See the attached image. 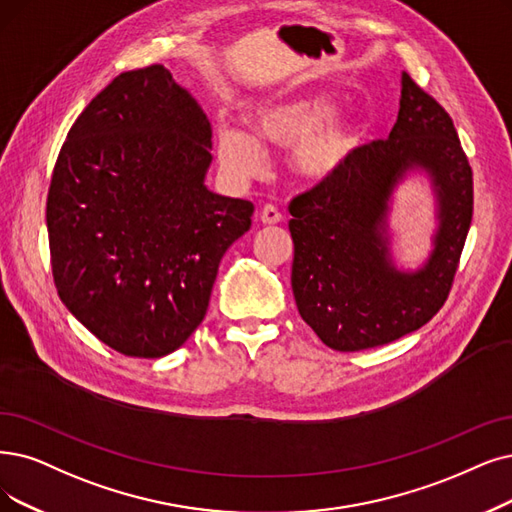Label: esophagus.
Segmentation results:
<instances>
[{"label":"esophagus","mask_w":512,"mask_h":512,"mask_svg":"<svg viewBox=\"0 0 512 512\" xmlns=\"http://www.w3.org/2000/svg\"><path fill=\"white\" fill-rule=\"evenodd\" d=\"M281 220H283L281 212L277 208H273V206H264L260 210V222L267 224V227H271V224H279Z\"/></svg>","instance_id":"obj_1"}]
</instances>
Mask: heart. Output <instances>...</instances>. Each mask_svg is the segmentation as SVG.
Listing matches in <instances>:
<instances>
[{"mask_svg":"<svg viewBox=\"0 0 512 512\" xmlns=\"http://www.w3.org/2000/svg\"><path fill=\"white\" fill-rule=\"evenodd\" d=\"M248 124L252 134L231 124H218L214 132L218 166L237 185L262 174L267 147H290L292 174L321 185L346 170L363 140L359 117L336 111V100L325 92L267 102L248 115Z\"/></svg>","mask_w":512,"mask_h":512,"instance_id":"1","label":"heart"}]
</instances>
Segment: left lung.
<instances>
[{
  "instance_id": "left-lung-1",
  "label": "left lung",
  "mask_w": 512,
  "mask_h": 512,
  "mask_svg": "<svg viewBox=\"0 0 512 512\" xmlns=\"http://www.w3.org/2000/svg\"><path fill=\"white\" fill-rule=\"evenodd\" d=\"M429 182L432 252L416 270L392 254L394 195L407 177ZM292 290L298 313L334 351H363L416 332L441 309L473 220V172L454 121L401 73L397 124L359 147L336 178L290 203Z\"/></svg>"
}]
</instances>
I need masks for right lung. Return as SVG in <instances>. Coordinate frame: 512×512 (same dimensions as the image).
Returning <instances> with one entry per match:
<instances>
[{
  "label": "right lung",
  "mask_w": 512,
  "mask_h": 512,
  "mask_svg": "<svg viewBox=\"0 0 512 512\" xmlns=\"http://www.w3.org/2000/svg\"><path fill=\"white\" fill-rule=\"evenodd\" d=\"M212 130L163 65L117 75L71 126L48 193L60 300L128 357L174 353L206 317L250 201L208 189Z\"/></svg>",
  "instance_id": "1"
}]
</instances>
